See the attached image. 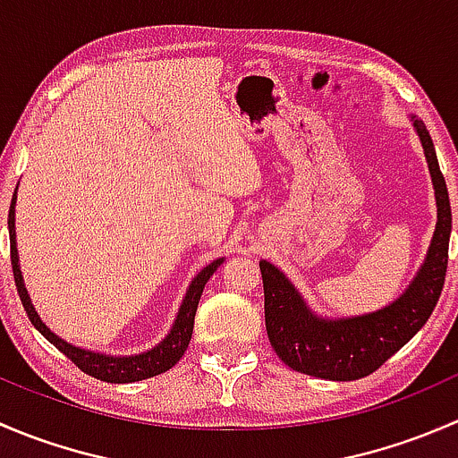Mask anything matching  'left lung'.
<instances>
[{"instance_id":"left-lung-1","label":"left lung","mask_w":458,"mask_h":458,"mask_svg":"<svg viewBox=\"0 0 458 458\" xmlns=\"http://www.w3.org/2000/svg\"><path fill=\"white\" fill-rule=\"evenodd\" d=\"M432 174L438 221L426 263L408 290L383 310L354 318L326 321L312 315L288 279L261 261L266 330L281 361L293 370L330 381H357L383 366L403 348L432 315L447 272L452 210L445 179L423 122L414 119Z\"/></svg>"}]
</instances>
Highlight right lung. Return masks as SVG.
Instances as JSON below:
<instances>
[{
	"label": "right lung",
	"instance_id": "right-lung-1",
	"mask_svg": "<svg viewBox=\"0 0 458 458\" xmlns=\"http://www.w3.org/2000/svg\"><path fill=\"white\" fill-rule=\"evenodd\" d=\"M8 233H11V263H13V276H15L17 293H20L21 303H24V310L29 315L30 323L59 350V352L66 354L81 372L90 374V377L99 378L106 383H132L141 381V378L157 377V374L170 370L179 359L186 352L188 344H191L192 327H195V315L197 306H199V299L203 293V285L208 284L212 275H215L216 267L224 263V259H216V261L208 263L206 267L195 276V281L188 288L186 299H183L182 308H179L177 321H174L170 335L157 345L150 352L137 354V357H106V354H95L88 352V350L75 348V345L66 344V341L59 339L57 335L48 330V327L41 323V318L37 317L35 308H32L29 293L24 288V281H21L20 263H17V246H15V197L11 201V210H8Z\"/></svg>",
	"mask_w": 458,
	"mask_h": 458
}]
</instances>
